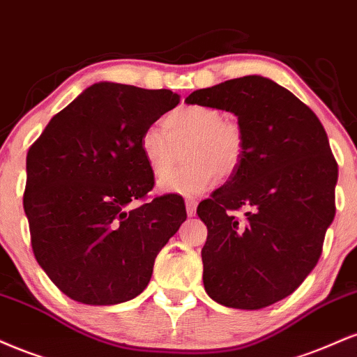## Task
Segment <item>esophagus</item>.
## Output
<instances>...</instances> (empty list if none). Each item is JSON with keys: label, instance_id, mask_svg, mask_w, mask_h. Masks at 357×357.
<instances>
[{"label": "esophagus", "instance_id": "34e87169", "mask_svg": "<svg viewBox=\"0 0 357 357\" xmlns=\"http://www.w3.org/2000/svg\"><path fill=\"white\" fill-rule=\"evenodd\" d=\"M185 207H187L188 217H194L195 212H197V200L195 199H190V197H187V199H185Z\"/></svg>", "mask_w": 357, "mask_h": 357}]
</instances>
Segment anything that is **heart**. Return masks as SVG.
Here are the masks:
<instances>
[{"instance_id":"b5f03b06","label":"heart","mask_w":357,"mask_h":357,"mask_svg":"<svg viewBox=\"0 0 357 357\" xmlns=\"http://www.w3.org/2000/svg\"><path fill=\"white\" fill-rule=\"evenodd\" d=\"M163 128L149 127L140 137V150L157 178L166 177L186 146L188 163L160 182L162 192L187 197L202 194L217 178L237 174L244 157V132L236 120L208 105H182L163 119Z\"/></svg>"}]
</instances>
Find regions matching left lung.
<instances>
[{"label":"left lung","mask_w":357,"mask_h":357,"mask_svg":"<svg viewBox=\"0 0 357 357\" xmlns=\"http://www.w3.org/2000/svg\"><path fill=\"white\" fill-rule=\"evenodd\" d=\"M185 102L234 113L244 132L237 174L197 207L207 225L204 287L227 307H267L316 267L336 213L337 163L326 130L294 93L259 75L202 88ZM241 208L244 220L231 213Z\"/></svg>","instance_id":"8db88e82"}]
</instances>
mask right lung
<instances>
[{
    "label": "right lung",
    "instance_id": "1",
    "mask_svg": "<svg viewBox=\"0 0 357 357\" xmlns=\"http://www.w3.org/2000/svg\"><path fill=\"white\" fill-rule=\"evenodd\" d=\"M178 102L170 90L95 83L29 146L23 207L33 254L70 299L112 305L137 297L187 219L180 195L146 200L153 172L140 150L142 133Z\"/></svg>",
    "mask_w": 357,
    "mask_h": 357
}]
</instances>
